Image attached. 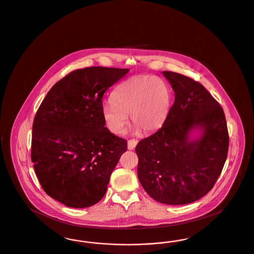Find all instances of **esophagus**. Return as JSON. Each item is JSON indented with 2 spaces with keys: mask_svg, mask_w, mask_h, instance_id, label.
<instances>
[{
  "mask_svg": "<svg viewBox=\"0 0 254 254\" xmlns=\"http://www.w3.org/2000/svg\"><path fill=\"white\" fill-rule=\"evenodd\" d=\"M136 145H137V141L134 140V139H131V140H128V141H127V148H128L129 150H132L133 148L136 146Z\"/></svg>",
  "mask_w": 254,
  "mask_h": 254,
  "instance_id": "1",
  "label": "esophagus"
}]
</instances>
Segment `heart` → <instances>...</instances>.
<instances>
[{
	"label": "heart",
	"mask_w": 254,
	"mask_h": 254,
	"mask_svg": "<svg viewBox=\"0 0 254 254\" xmlns=\"http://www.w3.org/2000/svg\"><path fill=\"white\" fill-rule=\"evenodd\" d=\"M112 102L102 106L106 127L113 134H121L128 123V114L136 132H154L167 120L171 105L168 85L153 76L132 77L118 85Z\"/></svg>",
	"instance_id": "b5f03b06"
}]
</instances>
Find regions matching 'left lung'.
I'll use <instances>...</instances> for the list:
<instances>
[{"mask_svg": "<svg viewBox=\"0 0 254 254\" xmlns=\"http://www.w3.org/2000/svg\"><path fill=\"white\" fill-rule=\"evenodd\" d=\"M175 100L163 127L136 145L138 178L146 193L167 205L199 200L217 181L227 160L229 131L224 110L205 86L163 71ZM199 131L198 137L191 133Z\"/></svg>", "mask_w": 254, "mask_h": 254, "instance_id": "left-lung-1", "label": "left lung"}]
</instances>
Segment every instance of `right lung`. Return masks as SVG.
I'll list each match as a JSON object with an SVG mask.
<instances>
[{"instance_id": "right-lung-1", "label": "right lung", "mask_w": 254, "mask_h": 254, "mask_svg": "<svg viewBox=\"0 0 254 254\" xmlns=\"http://www.w3.org/2000/svg\"><path fill=\"white\" fill-rule=\"evenodd\" d=\"M128 71L103 66L74 70L51 87L37 110L31 160L46 193L66 206L97 204L127 149V140L105 127L102 106L105 92Z\"/></svg>"}]
</instances>
